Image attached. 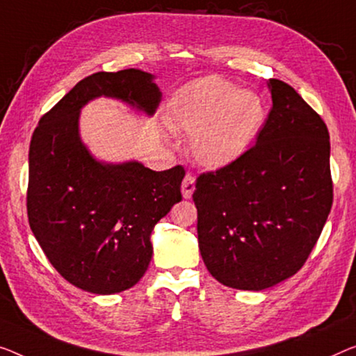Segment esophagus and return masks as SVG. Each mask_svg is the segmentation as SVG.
<instances>
[{
	"instance_id": "esophagus-1",
	"label": "esophagus",
	"mask_w": 356,
	"mask_h": 356,
	"mask_svg": "<svg viewBox=\"0 0 356 356\" xmlns=\"http://www.w3.org/2000/svg\"><path fill=\"white\" fill-rule=\"evenodd\" d=\"M195 192V177L192 174H187L182 180V195L184 198H192V195Z\"/></svg>"
}]
</instances>
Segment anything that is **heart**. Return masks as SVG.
Returning <instances> with one entry per match:
<instances>
[{"label": "heart", "mask_w": 356, "mask_h": 356, "mask_svg": "<svg viewBox=\"0 0 356 356\" xmlns=\"http://www.w3.org/2000/svg\"><path fill=\"white\" fill-rule=\"evenodd\" d=\"M265 121L259 95L219 76L196 81L179 95L174 123L192 134L193 156L206 168L236 163L256 142Z\"/></svg>", "instance_id": "1"}]
</instances>
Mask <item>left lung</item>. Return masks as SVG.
Masks as SVG:
<instances>
[{
  "mask_svg": "<svg viewBox=\"0 0 356 356\" xmlns=\"http://www.w3.org/2000/svg\"><path fill=\"white\" fill-rule=\"evenodd\" d=\"M256 145L230 166L200 174L193 201L204 265L219 283L262 291L309 259L332 206L330 132L280 79Z\"/></svg>",
  "mask_w": 356,
  "mask_h": 356,
  "instance_id": "left-lung-1",
  "label": "left lung"
}]
</instances>
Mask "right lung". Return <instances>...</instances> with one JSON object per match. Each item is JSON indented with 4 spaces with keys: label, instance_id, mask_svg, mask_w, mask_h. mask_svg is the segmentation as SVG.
Wrapping results in <instances>:
<instances>
[{
    "label": "right lung",
    "instance_id": "right-lung-1",
    "mask_svg": "<svg viewBox=\"0 0 356 356\" xmlns=\"http://www.w3.org/2000/svg\"><path fill=\"white\" fill-rule=\"evenodd\" d=\"M100 95L148 115L161 100L153 75L136 68L81 79L42 115L31 136L26 212L36 241L68 283L115 294L144 277L153 254L150 233L182 200L185 171L94 160L79 139L78 118Z\"/></svg>",
    "mask_w": 356,
    "mask_h": 356
}]
</instances>
